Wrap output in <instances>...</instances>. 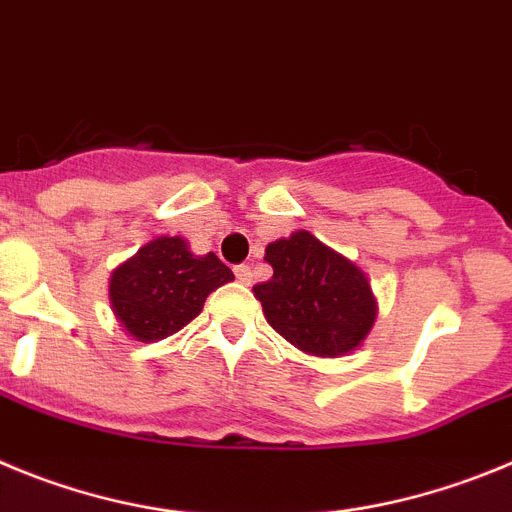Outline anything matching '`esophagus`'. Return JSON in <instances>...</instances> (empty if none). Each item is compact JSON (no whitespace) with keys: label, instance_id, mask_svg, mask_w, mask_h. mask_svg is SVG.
<instances>
[{"label":"esophagus","instance_id":"1","mask_svg":"<svg viewBox=\"0 0 512 512\" xmlns=\"http://www.w3.org/2000/svg\"><path fill=\"white\" fill-rule=\"evenodd\" d=\"M234 275H237V280L242 285H250L252 283V270L250 265H237L234 267Z\"/></svg>","mask_w":512,"mask_h":512}]
</instances>
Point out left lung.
Returning a JSON list of instances; mask_svg holds the SVG:
<instances>
[{"instance_id":"obj_1","label":"left lung","mask_w":512,"mask_h":512,"mask_svg":"<svg viewBox=\"0 0 512 512\" xmlns=\"http://www.w3.org/2000/svg\"><path fill=\"white\" fill-rule=\"evenodd\" d=\"M273 278L252 288L267 324L293 347L342 357L365 342L377 316L370 280L344 255L301 229L270 242Z\"/></svg>"}]
</instances>
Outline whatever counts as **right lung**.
Returning a JSON list of instances; mask_svg holds the SVG:
<instances>
[{
    "label": "right lung",
    "instance_id": "obj_1",
    "mask_svg": "<svg viewBox=\"0 0 512 512\" xmlns=\"http://www.w3.org/2000/svg\"><path fill=\"white\" fill-rule=\"evenodd\" d=\"M234 280L214 252L193 255L181 237L147 242L109 278L112 311L137 342H158L191 324L211 290Z\"/></svg>",
    "mask_w": 512,
    "mask_h": 512
}]
</instances>
